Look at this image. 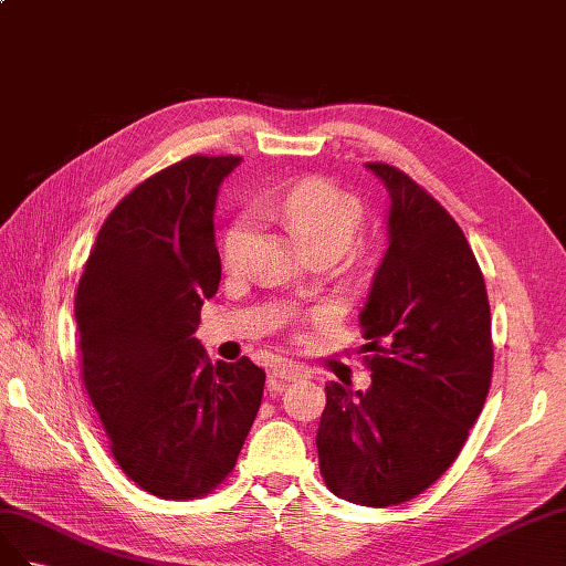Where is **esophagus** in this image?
I'll list each match as a JSON object with an SVG mask.
<instances>
[{
  "label": "esophagus",
  "instance_id": "1",
  "mask_svg": "<svg viewBox=\"0 0 566 566\" xmlns=\"http://www.w3.org/2000/svg\"><path fill=\"white\" fill-rule=\"evenodd\" d=\"M305 375H308V373H305L303 365L292 363V360H280L277 367H274L272 375H270V391L277 389L280 381H296V379H301Z\"/></svg>",
  "mask_w": 566,
  "mask_h": 566
}]
</instances>
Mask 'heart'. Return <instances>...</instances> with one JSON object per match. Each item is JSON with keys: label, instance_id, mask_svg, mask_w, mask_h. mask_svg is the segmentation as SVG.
<instances>
[{"label": "heart", "instance_id": "obj_1", "mask_svg": "<svg viewBox=\"0 0 566 566\" xmlns=\"http://www.w3.org/2000/svg\"><path fill=\"white\" fill-rule=\"evenodd\" d=\"M282 216L294 224L311 251H346L363 224V203L334 182L311 177L289 189L280 201ZM255 237V218L241 213L224 232L222 263L228 270H244Z\"/></svg>", "mask_w": 566, "mask_h": 566}]
</instances>
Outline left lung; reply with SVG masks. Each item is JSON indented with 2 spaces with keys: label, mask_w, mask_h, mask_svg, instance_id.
I'll list each match as a JSON object with an SVG mask.
<instances>
[{
  "label": "left lung",
  "mask_w": 566,
  "mask_h": 566,
  "mask_svg": "<svg viewBox=\"0 0 566 566\" xmlns=\"http://www.w3.org/2000/svg\"><path fill=\"white\" fill-rule=\"evenodd\" d=\"M389 191L386 251L358 315L373 384L327 386L319 472L365 507L412 500L462 450L493 373L486 284L460 224L406 172L365 164Z\"/></svg>",
  "instance_id": "left-lung-1"
}]
</instances>
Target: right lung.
Instances as JSON below:
<instances>
[{
  "instance_id": "add662e5",
  "label": "right lung",
  "mask_w": 566,
  "mask_h": 566,
  "mask_svg": "<svg viewBox=\"0 0 566 566\" xmlns=\"http://www.w3.org/2000/svg\"><path fill=\"white\" fill-rule=\"evenodd\" d=\"M239 156H189L113 208L75 294L83 381L113 458L144 491L191 500L232 472L261 408L249 358L208 363L193 329L220 284L216 201Z\"/></svg>"
}]
</instances>
